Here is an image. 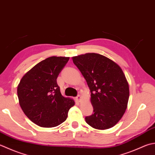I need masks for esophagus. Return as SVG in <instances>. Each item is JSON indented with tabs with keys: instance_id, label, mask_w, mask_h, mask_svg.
<instances>
[{
	"instance_id": "34e87169",
	"label": "esophagus",
	"mask_w": 155,
	"mask_h": 155,
	"mask_svg": "<svg viewBox=\"0 0 155 155\" xmlns=\"http://www.w3.org/2000/svg\"><path fill=\"white\" fill-rule=\"evenodd\" d=\"M76 99H77V101H81V96L78 95H77V97H76Z\"/></svg>"
}]
</instances>
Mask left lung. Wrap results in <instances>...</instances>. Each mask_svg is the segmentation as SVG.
<instances>
[{"mask_svg": "<svg viewBox=\"0 0 155 155\" xmlns=\"http://www.w3.org/2000/svg\"><path fill=\"white\" fill-rule=\"evenodd\" d=\"M91 91L94 113L85 117L93 128L106 130L122 117L128 105L129 85L120 66L101 54L87 53L72 57Z\"/></svg>", "mask_w": 155, "mask_h": 155, "instance_id": "8db88e82", "label": "left lung"}]
</instances>
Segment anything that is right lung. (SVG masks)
Segmentation results:
<instances>
[{
  "instance_id": "right-lung-1",
  "label": "right lung",
  "mask_w": 155,
  "mask_h": 155,
  "mask_svg": "<svg viewBox=\"0 0 155 155\" xmlns=\"http://www.w3.org/2000/svg\"><path fill=\"white\" fill-rule=\"evenodd\" d=\"M69 57L51 56L42 60L23 76L17 87L19 105L26 116L43 128L64 122L73 99L60 93L57 78Z\"/></svg>"
}]
</instances>
